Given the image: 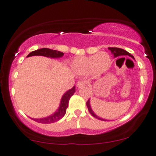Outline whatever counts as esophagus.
I'll return each instance as SVG.
<instances>
[{
  "mask_svg": "<svg viewBox=\"0 0 156 156\" xmlns=\"http://www.w3.org/2000/svg\"><path fill=\"white\" fill-rule=\"evenodd\" d=\"M86 81H85V80H80V81H78V83H77V87H78V88H83V87L86 86Z\"/></svg>",
  "mask_w": 156,
  "mask_h": 156,
  "instance_id": "obj_1",
  "label": "esophagus"
}]
</instances>
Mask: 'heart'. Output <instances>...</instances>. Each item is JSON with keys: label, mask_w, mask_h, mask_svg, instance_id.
<instances>
[{"label": "heart", "mask_w": 156, "mask_h": 156, "mask_svg": "<svg viewBox=\"0 0 156 156\" xmlns=\"http://www.w3.org/2000/svg\"><path fill=\"white\" fill-rule=\"evenodd\" d=\"M111 65V58L105 52L90 56L77 57L73 61V68L78 73L84 74L92 71L95 75L102 73Z\"/></svg>", "instance_id": "obj_1"}]
</instances>
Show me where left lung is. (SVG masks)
<instances>
[{
  "mask_svg": "<svg viewBox=\"0 0 156 156\" xmlns=\"http://www.w3.org/2000/svg\"><path fill=\"white\" fill-rule=\"evenodd\" d=\"M108 49L110 50V51H111V53H113L114 58H116V57H118V56H121V55H128V56L131 57L132 58L135 59L134 57L131 54H130V53H128V51H125V50H123L122 48H111V47H110V48H108ZM86 105H87V107H88V108L89 112H90V113L93 116V117H95V118H98V119L101 120H108L103 119V118L99 117V116H98L96 114H95L94 112L93 111V110H92V108H91V106H90V99H89L88 101H87Z\"/></svg>",
  "mask_w": 156,
  "mask_h": 156,
  "instance_id": "1",
  "label": "left lung"
}]
</instances>
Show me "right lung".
Returning <instances> with one entry per match:
<instances>
[{"label":"right lung","instance_id":"obj_1","mask_svg":"<svg viewBox=\"0 0 156 156\" xmlns=\"http://www.w3.org/2000/svg\"><path fill=\"white\" fill-rule=\"evenodd\" d=\"M63 55L64 53L61 51H55V50H51L44 48L38 49L36 50V51L31 52V53H30L27 55V57L34 56V55H41V56L51 58H59L63 57ZM75 92H76V86H73L71 89L66 91L61 98V103H60L58 108V110L55 113L51 114V115H48L47 117L42 118H31V119L41 123H55V122L61 119L65 115L66 113V109H67L68 106V102H69L70 97L74 94Z\"/></svg>","mask_w":156,"mask_h":156}]
</instances>
